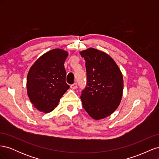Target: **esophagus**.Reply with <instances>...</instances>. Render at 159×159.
Returning a JSON list of instances; mask_svg holds the SVG:
<instances>
[{
    "label": "esophagus",
    "mask_w": 159,
    "mask_h": 159,
    "mask_svg": "<svg viewBox=\"0 0 159 159\" xmlns=\"http://www.w3.org/2000/svg\"><path fill=\"white\" fill-rule=\"evenodd\" d=\"M70 88L72 89H77V88H78V84H77V83H74L70 85Z\"/></svg>",
    "instance_id": "1"
}]
</instances>
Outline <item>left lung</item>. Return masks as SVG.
<instances>
[{
  "label": "left lung",
  "instance_id": "8db88e82",
  "mask_svg": "<svg viewBox=\"0 0 159 159\" xmlns=\"http://www.w3.org/2000/svg\"><path fill=\"white\" fill-rule=\"evenodd\" d=\"M85 61L87 85L81 100L84 109L95 120L111 115L121 103L123 75L118 66L106 53L93 48L80 52Z\"/></svg>",
  "mask_w": 159,
  "mask_h": 159
}]
</instances>
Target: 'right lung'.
<instances>
[{"label": "right lung", "instance_id": "add662e5", "mask_svg": "<svg viewBox=\"0 0 159 159\" xmlns=\"http://www.w3.org/2000/svg\"><path fill=\"white\" fill-rule=\"evenodd\" d=\"M68 52L54 49L41 56L30 68L27 75V93L38 110L49 113L58 104L70 88L66 82L64 62Z\"/></svg>", "mask_w": 159, "mask_h": 159}]
</instances>
